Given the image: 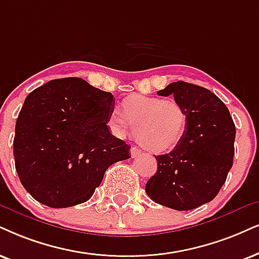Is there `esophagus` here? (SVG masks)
Wrapping results in <instances>:
<instances>
[{"mask_svg": "<svg viewBox=\"0 0 259 259\" xmlns=\"http://www.w3.org/2000/svg\"><path fill=\"white\" fill-rule=\"evenodd\" d=\"M130 153H132V156L133 158H136V156L141 155V153H142V150H141L139 147H132L130 148Z\"/></svg>", "mask_w": 259, "mask_h": 259, "instance_id": "34e87169", "label": "esophagus"}]
</instances>
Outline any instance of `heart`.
<instances>
[{"mask_svg":"<svg viewBox=\"0 0 259 259\" xmlns=\"http://www.w3.org/2000/svg\"><path fill=\"white\" fill-rule=\"evenodd\" d=\"M111 127L120 136L137 133V140L154 153L168 152L182 142L188 127V114L176 99L135 94L126 98L122 111L113 110Z\"/></svg>","mask_w":259,"mask_h":259,"instance_id":"b5f03b06","label":"heart"}]
</instances>
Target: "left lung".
Here are the masks:
<instances>
[{
    "instance_id": "1",
    "label": "left lung",
    "mask_w": 259,
    "mask_h": 259,
    "mask_svg": "<svg viewBox=\"0 0 259 259\" xmlns=\"http://www.w3.org/2000/svg\"><path fill=\"white\" fill-rule=\"evenodd\" d=\"M173 96L188 114L182 142L155 156L158 169L146 192L155 203L191 210L215 198L233 165L235 125L230 111L207 88L177 81L158 92Z\"/></svg>"
}]
</instances>
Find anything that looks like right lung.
Returning <instances> with one entry per match:
<instances>
[{
  "instance_id": "add662e5",
  "label": "right lung",
  "mask_w": 259,
  "mask_h": 259,
  "mask_svg": "<svg viewBox=\"0 0 259 259\" xmlns=\"http://www.w3.org/2000/svg\"><path fill=\"white\" fill-rule=\"evenodd\" d=\"M114 98L80 77L51 80L25 99L15 124L19 179L35 201L67 208L88 201L105 171L130 158L110 133Z\"/></svg>"
}]
</instances>
